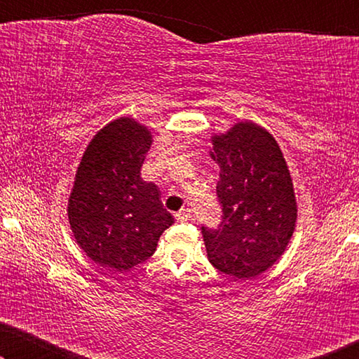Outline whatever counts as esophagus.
Returning <instances> with one entry per match:
<instances>
[{"label": "esophagus", "instance_id": "esophagus-1", "mask_svg": "<svg viewBox=\"0 0 359 359\" xmlns=\"http://www.w3.org/2000/svg\"><path fill=\"white\" fill-rule=\"evenodd\" d=\"M175 217L178 222H188V220H191V217H193V214H191V209H181L175 214Z\"/></svg>", "mask_w": 359, "mask_h": 359}]
</instances>
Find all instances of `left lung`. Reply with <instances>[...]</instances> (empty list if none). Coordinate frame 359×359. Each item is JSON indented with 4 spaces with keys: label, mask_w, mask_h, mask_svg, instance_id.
<instances>
[{
    "label": "left lung",
    "mask_w": 359,
    "mask_h": 359,
    "mask_svg": "<svg viewBox=\"0 0 359 359\" xmlns=\"http://www.w3.org/2000/svg\"><path fill=\"white\" fill-rule=\"evenodd\" d=\"M219 165V229L203 227L209 262L229 276H258L281 258L297 222L291 173L273 134L240 121L210 137Z\"/></svg>",
    "instance_id": "8db88e82"
}]
</instances>
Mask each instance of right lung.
Listing matches in <instances>:
<instances>
[{"mask_svg": "<svg viewBox=\"0 0 359 359\" xmlns=\"http://www.w3.org/2000/svg\"><path fill=\"white\" fill-rule=\"evenodd\" d=\"M154 144L149 127L122 116L88 144L68 196V222L78 247L100 266L127 271L155 253L175 222L160 189L140 168Z\"/></svg>", "mask_w": 359, "mask_h": 359, "instance_id": "1", "label": "right lung"}]
</instances>
